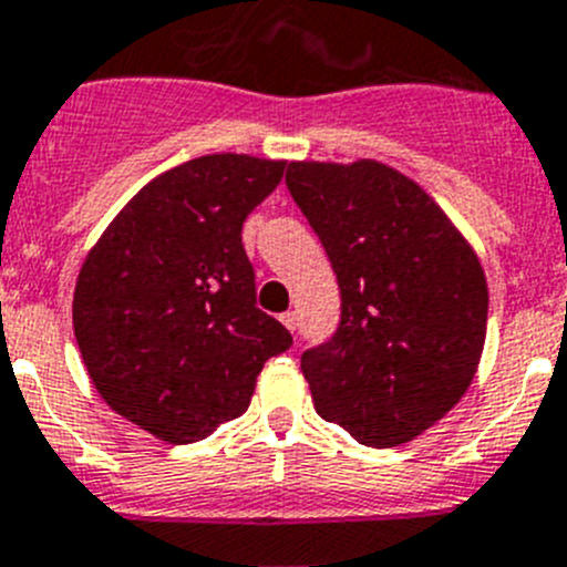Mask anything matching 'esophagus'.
Instances as JSON below:
<instances>
[{
    "instance_id": "34e87169",
    "label": "esophagus",
    "mask_w": 567,
    "mask_h": 567,
    "mask_svg": "<svg viewBox=\"0 0 567 567\" xmlns=\"http://www.w3.org/2000/svg\"><path fill=\"white\" fill-rule=\"evenodd\" d=\"M279 321H282L290 332H296V312H290V310L282 312V316H279Z\"/></svg>"
}]
</instances>
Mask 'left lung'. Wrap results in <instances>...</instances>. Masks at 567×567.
<instances>
[{"instance_id": "left-lung-1", "label": "left lung", "mask_w": 567, "mask_h": 567, "mask_svg": "<svg viewBox=\"0 0 567 567\" xmlns=\"http://www.w3.org/2000/svg\"><path fill=\"white\" fill-rule=\"evenodd\" d=\"M285 183L340 288L338 329L301 354L316 412L362 446L412 441L463 399L480 365V260L446 213L382 163H290Z\"/></svg>"}]
</instances>
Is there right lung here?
Masks as SVG:
<instances>
[{
    "mask_svg": "<svg viewBox=\"0 0 567 567\" xmlns=\"http://www.w3.org/2000/svg\"><path fill=\"white\" fill-rule=\"evenodd\" d=\"M282 161L207 155L152 179L82 262L74 334L99 395L168 443L244 415L268 357L293 346L257 307L244 221Z\"/></svg>",
    "mask_w": 567,
    "mask_h": 567,
    "instance_id": "obj_1",
    "label": "right lung"
}]
</instances>
